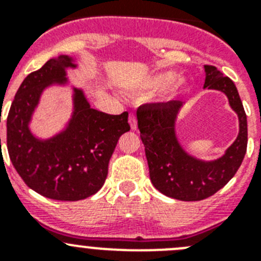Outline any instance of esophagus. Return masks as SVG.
<instances>
[{
	"mask_svg": "<svg viewBox=\"0 0 261 261\" xmlns=\"http://www.w3.org/2000/svg\"><path fill=\"white\" fill-rule=\"evenodd\" d=\"M128 121H129V125H130V128H132V129H136V128H137V120H136V116H135V115H133V114L129 115Z\"/></svg>",
	"mask_w": 261,
	"mask_h": 261,
	"instance_id": "esophagus-1",
	"label": "esophagus"
}]
</instances>
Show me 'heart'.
I'll return each instance as SVG.
<instances>
[{
    "label": "heart",
    "mask_w": 261,
    "mask_h": 261,
    "mask_svg": "<svg viewBox=\"0 0 261 261\" xmlns=\"http://www.w3.org/2000/svg\"><path fill=\"white\" fill-rule=\"evenodd\" d=\"M176 78V74L175 71L172 70H165V71H159V73H155V74L147 75L144 81L141 82L140 87L142 90H146V91H156V90H161L163 87H167L168 85H171L172 82ZM187 86L186 81H177L176 85H175V91H180V90H184V87Z\"/></svg>",
    "instance_id": "heart-1"
}]
</instances>
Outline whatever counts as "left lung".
I'll return each instance as SVG.
<instances>
[{
    "label": "left lung",
    "instance_id": "obj_1",
    "mask_svg": "<svg viewBox=\"0 0 261 261\" xmlns=\"http://www.w3.org/2000/svg\"><path fill=\"white\" fill-rule=\"evenodd\" d=\"M204 68V89L222 91L239 119L238 137L221 158L201 161L181 147L175 132L177 114L184 105L180 100L144 105L137 110L151 183L161 193L181 201H200L220 191L238 171L247 150V116L238 90L216 66Z\"/></svg>",
    "mask_w": 261,
    "mask_h": 261
}]
</instances>
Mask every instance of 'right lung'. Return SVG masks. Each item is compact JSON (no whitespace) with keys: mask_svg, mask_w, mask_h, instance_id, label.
Masks as SVG:
<instances>
[{"mask_svg":"<svg viewBox=\"0 0 261 261\" xmlns=\"http://www.w3.org/2000/svg\"><path fill=\"white\" fill-rule=\"evenodd\" d=\"M75 66L73 57L61 55L32 71L18 89L6 120L9 156L19 176L39 195L59 201L84 200L102 188L120 136L130 129L128 112L94 110L84 90L73 87V115L65 129L47 140L32 135L30 121L43 91L68 84L66 69Z\"/></svg>","mask_w":261,"mask_h":261,"instance_id":"right-lung-1","label":"right lung"}]
</instances>
